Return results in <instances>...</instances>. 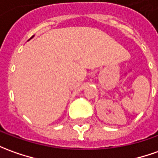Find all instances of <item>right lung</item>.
Instances as JSON below:
<instances>
[{
    "label": "right lung",
    "mask_w": 158,
    "mask_h": 158,
    "mask_svg": "<svg viewBox=\"0 0 158 158\" xmlns=\"http://www.w3.org/2000/svg\"><path fill=\"white\" fill-rule=\"evenodd\" d=\"M34 36H32V37H31V39H32V38H34ZM31 39H30V40H31Z\"/></svg>",
    "instance_id": "right-lung-1"
}]
</instances>
